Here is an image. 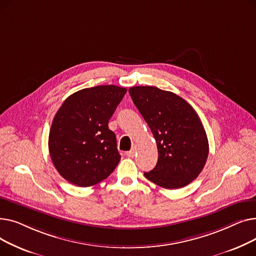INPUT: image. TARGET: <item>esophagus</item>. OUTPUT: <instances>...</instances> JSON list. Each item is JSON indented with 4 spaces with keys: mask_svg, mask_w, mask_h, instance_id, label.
Instances as JSON below:
<instances>
[{
    "mask_svg": "<svg viewBox=\"0 0 256 256\" xmlns=\"http://www.w3.org/2000/svg\"><path fill=\"white\" fill-rule=\"evenodd\" d=\"M135 154H136V147L132 146V148L130 152H126V156H128V158H134V156H135Z\"/></svg>",
    "mask_w": 256,
    "mask_h": 256,
    "instance_id": "obj_1",
    "label": "esophagus"
}]
</instances>
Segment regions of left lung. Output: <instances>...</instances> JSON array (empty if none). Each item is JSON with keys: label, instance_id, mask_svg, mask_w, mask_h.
Segmentation results:
<instances>
[{"label": "left lung", "instance_id": "left-lung-1", "mask_svg": "<svg viewBox=\"0 0 256 256\" xmlns=\"http://www.w3.org/2000/svg\"><path fill=\"white\" fill-rule=\"evenodd\" d=\"M128 92L158 147V163L145 178L170 190L192 182L208 156L206 132L192 106L176 93L152 86L130 87Z\"/></svg>", "mask_w": 256, "mask_h": 256}]
</instances>
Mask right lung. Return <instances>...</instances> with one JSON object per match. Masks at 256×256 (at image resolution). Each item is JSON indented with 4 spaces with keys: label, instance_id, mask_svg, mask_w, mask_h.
<instances>
[{
    "label": "right lung",
    "instance_id": "1",
    "mask_svg": "<svg viewBox=\"0 0 256 256\" xmlns=\"http://www.w3.org/2000/svg\"><path fill=\"white\" fill-rule=\"evenodd\" d=\"M126 89L85 88L67 98L54 117L48 136L52 162L67 182L90 186L114 171L121 156L108 124Z\"/></svg>",
    "mask_w": 256,
    "mask_h": 256
}]
</instances>
